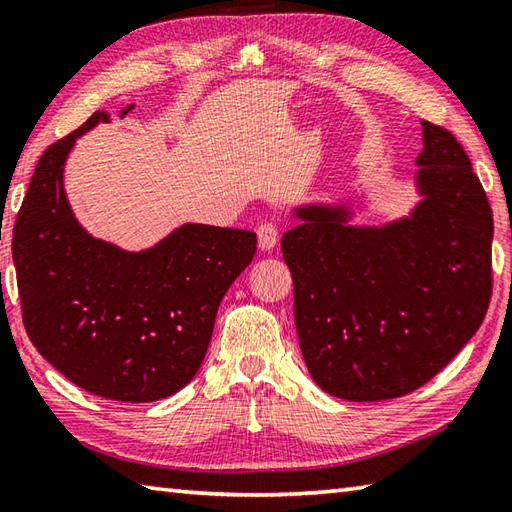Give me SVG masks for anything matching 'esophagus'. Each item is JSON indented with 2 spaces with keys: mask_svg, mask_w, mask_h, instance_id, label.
<instances>
[{
  "mask_svg": "<svg viewBox=\"0 0 512 512\" xmlns=\"http://www.w3.org/2000/svg\"><path fill=\"white\" fill-rule=\"evenodd\" d=\"M257 237H259V248L262 250L275 248L279 239V226L275 222H262L257 226Z\"/></svg>",
  "mask_w": 512,
  "mask_h": 512,
  "instance_id": "1",
  "label": "esophagus"
}]
</instances>
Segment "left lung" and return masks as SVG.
I'll return each instance as SVG.
<instances>
[{"instance_id": "left-lung-1", "label": "left lung", "mask_w": 512, "mask_h": 512, "mask_svg": "<svg viewBox=\"0 0 512 512\" xmlns=\"http://www.w3.org/2000/svg\"><path fill=\"white\" fill-rule=\"evenodd\" d=\"M422 202L384 226L310 204L282 237L295 326L315 384L348 402H382L430 382L482 326L493 293V210L464 146L422 122Z\"/></svg>"}]
</instances>
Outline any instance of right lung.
Returning a JSON list of instances; mask_svg holds the SVG:
<instances>
[{
	"label": "right lung",
	"mask_w": 512,
	"mask_h": 512,
	"mask_svg": "<svg viewBox=\"0 0 512 512\" xmlns=\"http://www.w3.org/2000/svg\"><path fill=\"white\" fill-rule=\"evenodd\" d=\"M128 108L122 110L126 115ZM84 126L44 150L13 228V262L30 342L88 393L144 404L195 377L230 284L253 262V230L184 224L128 253L79 226L64 164Z\"/></svg>",
	"instance_id": "obj_1"
}]
</instances>
